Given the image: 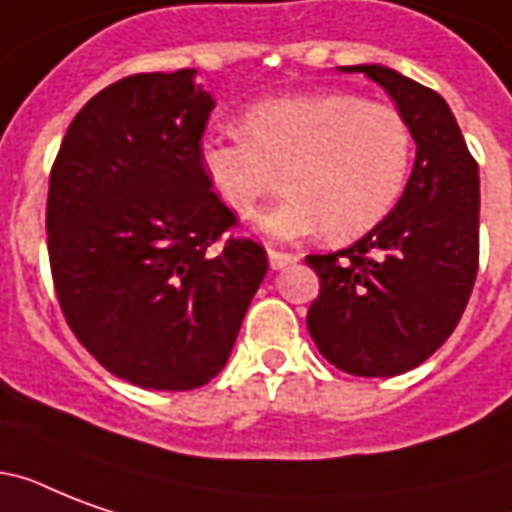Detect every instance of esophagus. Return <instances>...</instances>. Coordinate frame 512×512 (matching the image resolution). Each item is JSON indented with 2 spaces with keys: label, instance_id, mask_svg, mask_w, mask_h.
Here are the masks:
<instances>
[{
  "label": "esophagus",
  "instance_id": "obj_1",
  "mask_svg": "<svg viewBox=\"0 0 512 512\" xmlns=\"http://www.w3.org/2000/svg\"><path fill=\"white\" fill-rule=\"evenodd\" d=\"M268 260H271L273 271H279V268H287V265L297 263L300 257L292 255V252H281V249H268Z\"/></svg>",
  "mask_w": 512,
  "mask_h": 512
}]
</instances>
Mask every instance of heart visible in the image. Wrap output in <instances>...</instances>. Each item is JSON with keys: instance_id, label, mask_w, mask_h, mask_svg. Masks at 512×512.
<instances>
[{"instance_id": "obj_1", "label": "heart", "mask_w": 512, "mask_h": 512, "mask_svg": "<svg viewBox=\"0 0 512 512\" xmlns=\"http://www.w3.org/2000/svg\"><path fill=\"white\" fill-rule=\"evenodd\" d=\"M241 130L244 138H201V172L241 217L255 215L284 175L289 196L260 217L263 231L281 241L324 231L340 241L364 236L393 212L412 172L406 116L356 92L265 100L244 114Z\"/></svg>"}]
</instances>
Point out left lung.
<instances>
[{
	"instance_id": "8db88e82",
	"label": "left lung",
	"mask_w": 512,
	"mask_h": 512,
	"mask_svg": "<svg viewBox=\"0 0 512 512\" xmlns=\"http://www.w3.org/2000/svg\"><path fill=\"white\" fill-rule=\"evenodd\" d=\"M342 71H361L396 100L417 159L377 228L353 247L305 257L321 284L308 332L342 372L396 377L433 356L465 313L478 273V164L436 90L393 68Z\"/></svg>"
}]
</instances>
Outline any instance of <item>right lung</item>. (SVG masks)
<instances>
[{"instance_id":"add662e5","label":"right lung","mask_w":512,"mask_h":512,"mask_svg":"<svg viewBox=\"0 0 512 512\" xmlns=\"http://www.w3.org/2000/svg\"><path fill=\"white\" fill-rule=\"evenodd\" d=\"M191 68L108 84L50 172L47 252L68 327L122 380L193 390L220 374L268 257L231 236L199 143L215 100Z\"/></svg>"}]
</instances>
